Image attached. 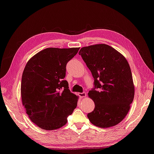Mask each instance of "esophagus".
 I'll list each match as a JSON object with an SVG mask.
<instances>
[{
    "label": "esophagus",
    "mask_w": 154,
    "mask_h": 154,
    "mask_svg": "<svg viewBox=\"0 0 154 154\" xmlns=\"http://www.w3.org/2000/svg\"><path fill=\"white\" fill-rule=\"evenodd\" d=\"M78 95H79V97L81 98H85V97H86V92H80V93H78Z\"/></svg>",
    "instance_id": "34e87169"
}]
</instances>
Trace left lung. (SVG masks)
Masks as SVG:
<instances>
[{"mask_svg":"<svg viewBox=\"0 0 154 154\" xmlns=\"http://www.w3.org/2000/svg\"><path fill=\"white\" fill-rule=\"evenodd\" d=\"M79 55L94 80V88L88 94L95 107L87 115L88 118L99 127L116 125L125 117L134 98L135 87L129 63L122 54L106 44L82 48Z\"/></svg>","mask_w":154,"mask_h":154,"instance_id":"8db88e82","label":"left lung"}]
</instances>
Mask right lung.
<instances>
[{"mask_svg": "<svg viewBox=\"0 0 154 154\" xmlns=\"http://www.w3.org/2000/svg\"><path fill=\"white\" fill-rule=\"evenodd\" d=\"M79 48H46L28 61L23 72V105L33 123L45 130L65 125L78 97L68 89L66 64Z\"/></svg>", "mask_w": 154, "mask_h": 154, "instance_id": "1", "label": "right lung"}]
</instances>
